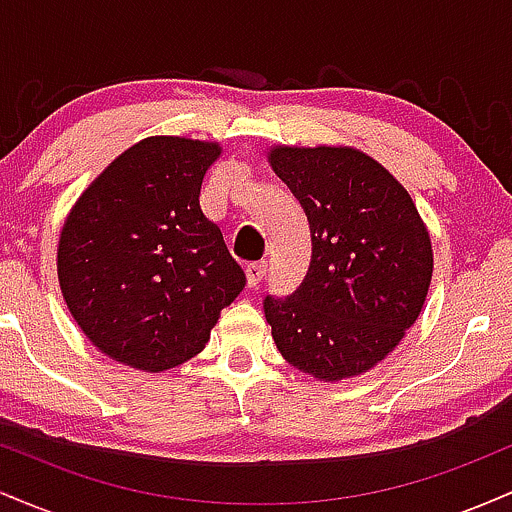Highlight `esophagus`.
<instances>
[{
  "label": "esophagus",
  "instance_id": "obj_1",
  "mask_svg": "<svg viewBox=\"0 0 512 512\" xmlns=\"http://www.w3.org/2000/svg\"><path fill=\"white\" fill-rule=\"evenodd\" d=\"M264 274H267V264L264 262L248 264V267H245V281H248V289H257L260 281L264 279Z\"/></svg>",
  "mask_w": 512,
  "mask_h": 512
}]
</instances>
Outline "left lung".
<instances>
[{
  "mask_svg": "<svg viewBox=\"0 0 512 512\" xmlns=\"http://www.w3.org/2000/svg\"><path fill=\"white\" fill-rule=\"evenodd\" d=\"M269 166L310 226L305 279L264 298L281 356L325 383L378 366L419 317L433 276L431 238L409 192L351 146H274Z\"/></svg>",
  "mask_w": 512,
  "mask_h": 512,
  "instance_id": "obj_1",
  "label": "left lung"
}]
</instances>
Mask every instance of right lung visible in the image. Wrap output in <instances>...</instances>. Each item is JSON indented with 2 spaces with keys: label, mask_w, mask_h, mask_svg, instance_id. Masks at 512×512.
Wrapping results in <instances>:
<instances>
[{
  "label": "right lung",
  "mask_w": 512,
  "mask_h": 512,
  "mask_svg": "<svg viewBox=\"0 0 512 512\" xmlns=\"http://www.w3.org/2000/svg\"><path fill=\"white\" fill-rule=\"evenodd\" d=\"M219 156V142L142 139L69 211L57 248L60 289L105 356L146 373L180 366L243 291V269L199 209Z\"/></svg>",
  "instance_id": "obj_1"
}]
</instances>
